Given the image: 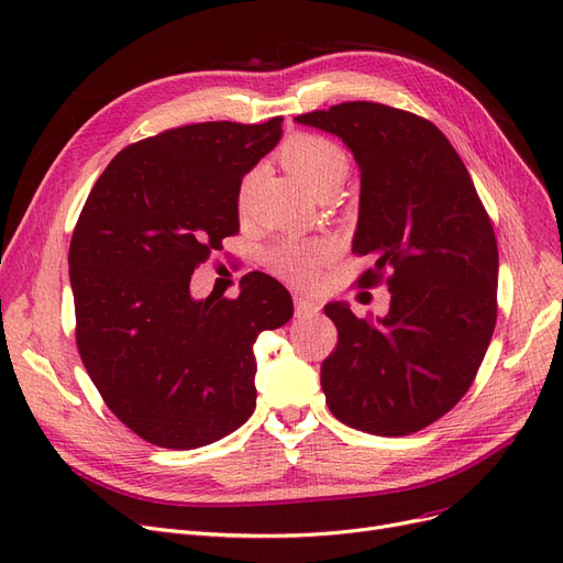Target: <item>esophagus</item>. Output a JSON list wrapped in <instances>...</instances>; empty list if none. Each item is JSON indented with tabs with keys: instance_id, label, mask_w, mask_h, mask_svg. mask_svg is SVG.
Here are the masks:
<instances>
[{
	"instance_id": "obj_1",
	"label": "esophagus",
	"mask_w": 563,
	"mask_h": 563,
	"mask_svg": "<svg viewBox=\"0 0 563 563\" xmlns=\"http://www.w3.org/2000/svg\"><path fill=\"white\" fill-rule=\"evenodd\" d=\"M295 310H297V317H314L322 310V306L308 297H295Z\"/></svg>"
}]
</instances>
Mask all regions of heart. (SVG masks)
I'll return each mask as SVG.
<instances>
[{
    "label": "heart",
    "mask_w": 563,
    "mask_h": 563,
    "mask_svg": "<svg viewBox=\"0 0 563 563\" xmlns=\"http://www.w3.org/2000/svg\"><path fill=\"white\" fill-rule=\"evenodd\" d=\"M283 163L312 195L324 198V195H338L342 184L350 173V158L340 150V146L322 135H297L291 137L283 146ZM249 184H243L239 202L243 207L246 202ZM331 255L329 243H308V246H299V243H287V246L278 249L276 264L285 276L299 283H308L317 266L327 262Z\"/></svg>",
    "instance_id": "heart-1"
}]
</instances>
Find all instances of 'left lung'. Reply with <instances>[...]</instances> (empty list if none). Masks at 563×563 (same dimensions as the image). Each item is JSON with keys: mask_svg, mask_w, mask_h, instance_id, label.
Returning <instances> with one entry per match:
<instances>
[{"mask_svg": "<svg viewBox=\"0 0 563 563\" xmlns=\"http://www.w3.org/2000/svg\"><path fill=\"white\" fill-rule=\"evenodd\" d=\"M297 124L345 142L361 173L352 253L373 255L361 287L382 274L384 317L327 303L338 347L322 363L333 417L402 437L455 407L472 386L497 322L499 255L467 167L428 119L352 101L299 114Z\"/></svg>", "mask_w": 563, "mask_h": 563, "instance_id": "8db88e82", "label": "left lung"}]
</instances>
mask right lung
<instances>
[{
	"instance_id": "1",
	"label": "right lung",
	"mask_w": 563,
	"mask_h": 563,
	"mask_svg": "<svg viewBox=\"0 0 563 563\" xmlns=\"http://www.w3.org/2000/svg\"><path fill=\"white\" fill-rule=\"evenodd\" d=\"M264 124L205 121L119 152L70 239L78 350L114 417L163 449L218 442L255 411L262 331L295 303L251 274L236 299L190 295V276L239 232L241 179L283 137Z\"/></svg>"
}]
</instances>
